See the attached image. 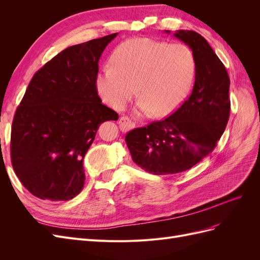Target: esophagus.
Returning <instances> with one entry per match:
<instances>
[{"instance_id":"34e87169","label":"esophagus","mask_w":260,"mask_h":260,"mask_svg":"<svg viewBox=\"0 0 260 260\" xmlns=\"http://www.w3.org/2000/svg\"><path fill=\"white\" fill-rule=\"evenodd\" d=\"M118 123H119V128L122 132H127L136 127V123L131 121L128 117H120Z\"/></svg>"}]
</instances>
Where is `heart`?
<instances>
[{
	"instance_id": "heart-1",
	"label": "heart",
	"mask_w": 260,
	"mask_h": 260,
	"mask_svg": "<svg viewBox=\"0 0 260 260\" xmlns=\"http://www.w3.org/2000/svg\"><path fill=\"white\" fill-rule=\"evenodd\" d=\"M196 73L195 57L188 46L147 38L120 43L96 77V89L106 104L121 111L135 94L142 114L164 117L185 101ZM136 89H134V86Z\"/></svg>"
}]
</instances>
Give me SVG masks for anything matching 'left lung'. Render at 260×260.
I'll return each mask as SVG.
<instances>
[{
    "instance_id": "left-lung-1",
    "label": "left lung",
    "mask_w": 260,
    "mask_h": 260,
    "mask_svg": "<svg viewBox=\"0 0 260 260\" xmlns=\"http://www.w3.org/2000/svg\"><path fill=\"white\" fill-rule=\"evenodd\" d=\"M175 37L195 57L191 95L169 117L133 129L124 139L132 160L153 175L179 174L195 166L214 151L230 116V78L222 61L195 31L179 30Z\"/></svg>"
}]
</instances>
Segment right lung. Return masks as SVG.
Returning a JSON list of instances; mask_svg holds the SVG:
<instances>
[{
    "instance_id": "right-lung-1",
    "label": "right lung",
    "mask_w": 260,
    "mask_h": 260,
    "mask_svg": "<svg viewBox=\"0 0 260 260\" xmlns=\"http://www.w3.org/2000/svg\"><path fill=\"white\" fill-rule=\"evenodd\" d=\"M118 34L69 46L34 75L15 113L11 158L15 174L41 200L69 201L84 185L83 157L100 124L118 114L102 104L99 60Z\"/></svg>"
}]
</instances>
